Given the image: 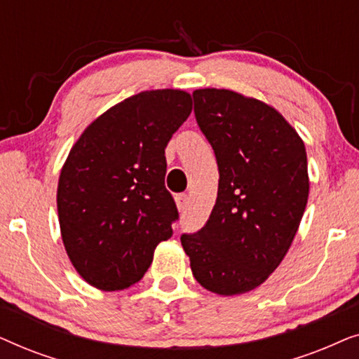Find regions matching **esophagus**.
<instances>
[{
    "label": "esophagus",
    "mask_w": 359,
    "mask_h": 359,
    "mask_svg": "<svg viewBox=\"0 0 359 359\" xmlns=\"http://www.w3.org/2000/svg\"><path fill=\"white\" fill-rule=\"evenodd\" d=\"M175 201H176V205H178L180 210H184L186 205H188V194H176L175 196Z\"/></svg>",
    "instance_id": "esophagus-1"
}]
</instances>
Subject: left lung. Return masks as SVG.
Masks as SVG:
<instances>
[{
  "label": "left lung",
  "mask_w": 359,
  "mask_h": 359,
  "mask_svg": "<svg viewBox=\"0 0 359 359\" xmlns=\"http://www.w3.org/2000/svg\"><path fill=\"white\" fill-rule=\"evenodd\" d=\"M194 116L212 147L219 189L204 227L181 235L201 286L248 292L286 257L309 198L306 147L271 106L230 90H196Z\"/></svg>",
  "instance_id": "obj_1"
}]
</instances>
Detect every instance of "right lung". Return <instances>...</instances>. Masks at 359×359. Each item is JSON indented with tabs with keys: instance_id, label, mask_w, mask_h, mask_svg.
Segmentation results:
<instances>
[{
	"instance_id": "add662e5",
	"label": "right lung",
	"mask_w": 359,
	"mask_h": 359,
	"mask_svg": "<svg viewBox=\"0 0 359 359\" xmlns=\"http://www.w3.org/2000/svg\"><path fill=\"white\" fill-rule=\"evenodd\" d=\"M193 101L181 90L144 91L90 124L63 165L58 222L78 274L102 291L139 283L156 245L180 217L165 188V149L188 119Z\"/></svg>"
}]
</instances>
